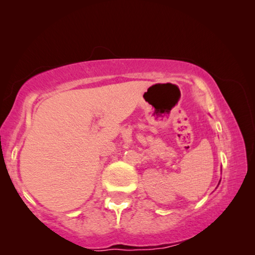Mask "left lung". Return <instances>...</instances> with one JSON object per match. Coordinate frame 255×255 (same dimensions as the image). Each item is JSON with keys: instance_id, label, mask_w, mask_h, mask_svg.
I'll return each mask as SVG.
<instances>
[{"instance_id": "8db88e82", "label": "left lung", "mask_w": 255, "mask_h": 255, "mask_svg": "<svg viewBox=\"0 0 255 255\" xmlns=\"http://www.w3.org/2000/svg\"><path fill=\"white\" fill-rule=\"evenodd\" d=\"M219 182H221V181H219Z\"/></svg>"}]
</instances>
